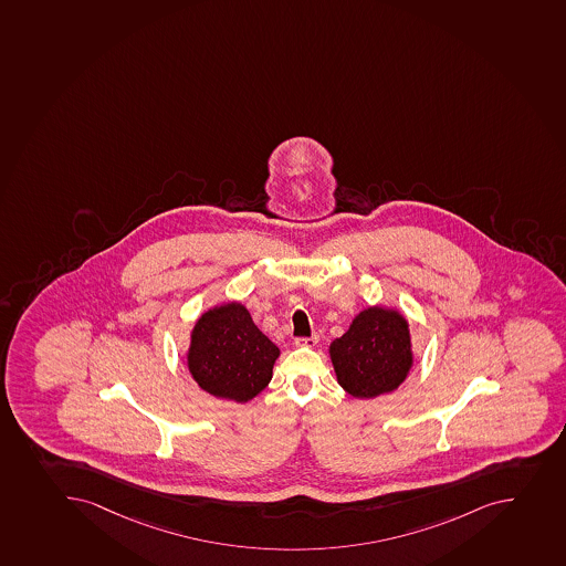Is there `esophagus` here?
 Masks as SVG:
<instances>
[{
    "label": "esophagus",
    "instance_id": "34e87169",
    "mask_svg": "<svg viewBox=\"0 0 566 566\" xmlns=\"http://www.w3.org/2000/svg\"><path fill=\"white\" fill-rule=\"evenodd\" d=\"M317 344V334H312L308 338H296V345L300 347H314Z\"/></svg>",
    "mask_w": 566,
    "mask_h": 566
}]
</instances>
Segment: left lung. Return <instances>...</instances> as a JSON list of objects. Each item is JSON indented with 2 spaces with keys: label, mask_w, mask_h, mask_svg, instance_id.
Wrapping results in <instances>:
<instances>
[{
  "label": "left lung",
  "mask_w": 566,
  "mask_h": 566,
  "mask_svg": "<svg viewBox=\"0 0 566 566\" xmlns=\"http://www.w3.org/2000/svg\"><path fill=\"white\" fill-rule=\"evenodd\" d=\"M339 386L356 398L391 392L411 369V338L406 317L370 306L354 317L342 338L331 344Z\"/></svg>",
  "instance_id": "1"
}]
</instances>
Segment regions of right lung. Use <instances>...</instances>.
<instances>
[{"label":"right lung","mask_w":566,"mask_h":566,"mask_svg":"<svg viewBox=\"0 0 566 566\" xmlns=\"http://www.w3.org/2000/svg\"><path fill=\"white\" fill-rule=\"evenodd\" d=\"M280 349L255 327L241 303L205 312L191 333L188 367L201 389L217 398L249 401L272 380Z\"/></svg>","instance_id":"add662e5"}]
</instances>
